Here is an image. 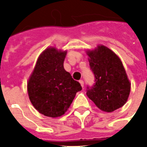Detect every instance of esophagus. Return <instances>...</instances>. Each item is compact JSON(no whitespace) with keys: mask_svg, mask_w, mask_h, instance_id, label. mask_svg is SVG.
<instances>
[{"mask_svg":"<svg viewBox=\"0 0 147 147\" xmlns=\"http://www.w3.org/2000/svg\"><path fill=\"white\" fill-rule=\"evenodd\" d=\"M80 85L82 86V87H83V86H84V83H83V80H80Z\"/></svg>","mask_w":147,"mask_h":147,"instance_id":"34e87169","label":"esophagus"}]
</instances>
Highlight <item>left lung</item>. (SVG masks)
I'll return each mask as SVG.
<instances>
[{
  "mask_svg": "<svg viewBox=\"0 0 147 147\" xmlns=\"http://www.w3.org/2000/svg\"><path fill=\"white\" fill-rule=\"evenodd\" d=\"M86 53L95 77V84L87 88V97L106 113L122 107L129 97L131 83L120 57L102 45L87 50Z\"/></svg>",
  "mask_w": 147,
  "mask_h": 147,
  "instance_id": "obj_1",
  "label": "left lung"
}]
</instances>
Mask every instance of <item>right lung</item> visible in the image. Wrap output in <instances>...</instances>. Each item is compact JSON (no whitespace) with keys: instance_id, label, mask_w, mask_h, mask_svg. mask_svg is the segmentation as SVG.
Returning a JSON list of instances; mask_svg holds the SVG:
<instances>
[{"instance_id":"right-lung-1","label":"right lung","mask_w":147,"mask_h":147,"mask_svg":"<svg viewBox=\"0 0 147 147\" xmlns=\"http://www.w3.org/2000/svg\"><path fill=\"white\" fill-rule=\"evenodd\" d=\"M67 51L55 47L45 49L37 60L27 82L28 96L34 108L49 117L64 115L78 91L79 82L64 68Z\"/></svg>"}]
</instances>
